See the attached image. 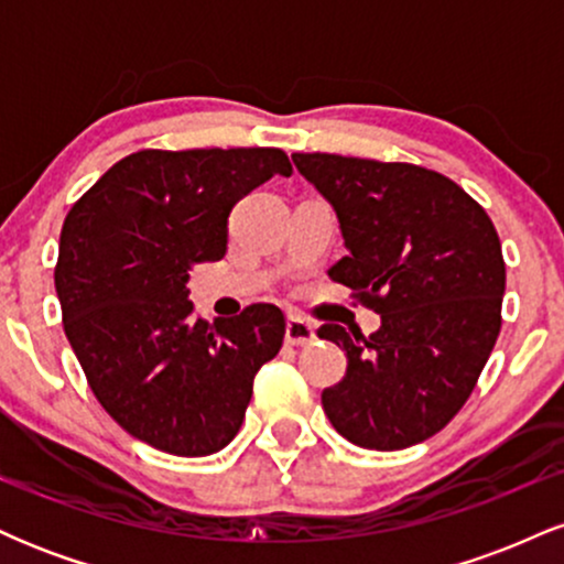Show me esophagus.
<instances>
[{
	"label": "esophagus",
	"mask_w": 564,
	"mask_h": 564,
	"mask_svg": "<svg viewBox=\"0 0 564 564\" xmlns=\"http://www.w3.org/2000/svg\"><path fill=\"white\" fill-rule=\"evenodd\" d=\"M286 341L291 347H307L315 341V326L300 315H291L286 321Z\"/></svg>",
	"instance_id": "34e87169"
}]
</instances>
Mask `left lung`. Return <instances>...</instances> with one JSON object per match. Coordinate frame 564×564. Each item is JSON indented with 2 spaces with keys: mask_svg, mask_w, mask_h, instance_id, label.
Returning <instances> with one entry per match:
<instances>
[{
  "mask_svg": "<svg viewBox=\"0 0 564 564\" xmlns=\"http://www.w3.org/2000/svg\"><path fill=\"white\" fill-rule=\"evenodd\" d=\"M334 206L349 254L328 278L381 315L379 332L321 339L347 352V373L321 394L341 437L400 451L437 435L467 403L501 332L507 286L498 232L445 174L403 161L294 153Z\"/></svg>",
  "mask_w": 564,
  "mask_h": 564,
  "instance_id": "1",
  "label": "left lung"
}]
</instances>
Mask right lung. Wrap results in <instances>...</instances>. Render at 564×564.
I'll use <instances>...</instances> for the list:
<instances>
[{
  "label": "right lung",
  "instance_id": "add662e5",
  "mask_svg": "<svg viewBox=\"0 0 564 564\" xmlns=\"http://www.w3.org/2000/svg\"><path fill=\"white\" fill-rule=\"evenodd\" d=\"M273 174H291L281 148H145L63 223L55 289L89 390L121 430L172 456L223 451L283 345L275 304L206 323L185 289L187 270L225 257L232 206Z\"/></svg>",
  "mask_w": 564,
  "mask_h": 564
}]
</instances>
